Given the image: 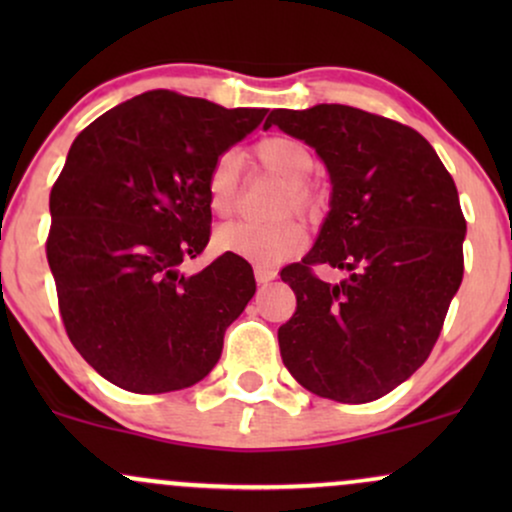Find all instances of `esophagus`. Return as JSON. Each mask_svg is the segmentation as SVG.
I'll list each match as a JSON object with an SVG mask.
<instances>
[{
    "mask_svg": "<svg viewBox=\"0 0 512 512\" xmlns=\"http://www.w3.org/2000/svg\"><path fill=\"white\" fill-rule=\"evenodd\" d=\"M255 279L257 284H269V281L276 279V269L274 267H255Z\"/></svg>",
    "mask_w": 512,
    "mask_h": 512,
    "instance_id": "34e87169",
    "label": "esophagus"
}]
</instances>
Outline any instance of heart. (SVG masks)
I'll use <instances>...</instances> for the list:
<instances>
[{"mask_svg":"<svg viewBox=\"0 0 512 512\" xmlns=\"http://www.w3.org/2000/svg\"><path fill=\"white\" fill-rule=\"evenodd\" d=\"M252 156L264 170L286 180V192L281 195L279 211H301L315 216L322 207L317 187L308 180L315 158L308 146L293 137H267L252 146ZM243 185V158L236 151H223L211 163L207 175L209 207L216 216H231L240 204ZM308 233L296 216H284L276 221H233L216 231L214 243L223 252L245 257L257 264H276L303 250Z\"/></svg>","mask_w":512,"mask_h":512,"instance_id":"heart-1","label":"heart"}]
</instances>
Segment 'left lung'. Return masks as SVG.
I'll list each match as a JSON object with an SVG mask.
<instances>
[{"instance_id":"1","label":"left lung","mask_w":512,"mask_h":512,"mask_svg":"<svg viewBox=\"0 0 512 512\" xmlns=\"http://www.w3.org/2000/svg\"><path fill=\"white\" fill-rule=\"evenodd\" d=\"M272 125L313 146L332 180L313 250L281 269L296 293L281 358L317 397L373 402L424 366L462 284L467 221L455 180L416 129L351 105L279 108ZM315 266L350 276L327 285Z\"/></svg>"}]
</instances>
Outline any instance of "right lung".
<instances>
[{"label": "right lung", "mask_w": 512, "mask_h": 512, "mask_svg": "<svg viewBox=\"0 0 512 512\" xmlns=\"http://www.w3.org/2000/svg\"><path fill=\"white\" fill-rule=\"evenodd\" d=\"M264 108L146 91L93 120L50 192L45 250L69 342L105 380L161 395L199 383L255 296L243 257L180 272L211 236L207 175Z\"/></svg>", "instance_id": "obj_1"}]
</instances>
